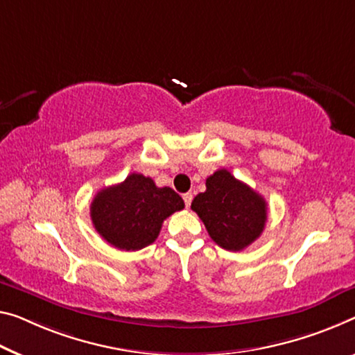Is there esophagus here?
Instances as JSON below:
<instances>
[{
    "instance_id": "esophagus-1",
    "label": "esophagus",
    "mask_w": 355,
    "mask_h": 355,
    "mask_svg": "<svg viewBox=\"0 0 355 355\" xmlns=\"http://www.w3.org/2000/svg\"><path fill=\"white\" fill-rule=\"evenodd\" d=\"M182 198H184L185 208H189V206H190V203H192V198H193V196H192V193H184V195H182Z\"/></svg>"
}]
</instances>
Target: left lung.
Listing matches in <instances>:
<instances>
[{"label": "left lung", "mask_w": 355, "mask_h": 355, "mask_svg": "<svg viewBox=\"0 0 355 355\" xmlns=\"http://www.w3.org/2000/svg\"><path fill=\"white\" fill-rule=\"evenodd\" d=\"M214 243L227 250H243L263 232L266 201L230 171L217 170L206 179V192L192 201Z\"/></svg>", "instance_id": "8db88e82"}]
</instances>
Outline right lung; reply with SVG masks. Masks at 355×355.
I'll return each mask as SVG.
<instances>
[{"label":"right lung","instance_id":"add662e5","mask_svg":"<svg viewBox=\"0 0 355 355\" xmlns=\"http://www.w3.org/2000/svg\"><path fill=\"white\" fill-rule=\"evenodd\" d=\"M184 208L170 187H157L150 178L133 173L123 182L100 190L90 206L95 230L121 250H139L159 236L162 223Z\"/></svg>","mask_w":355,"mask_h":355}]
</instances>
